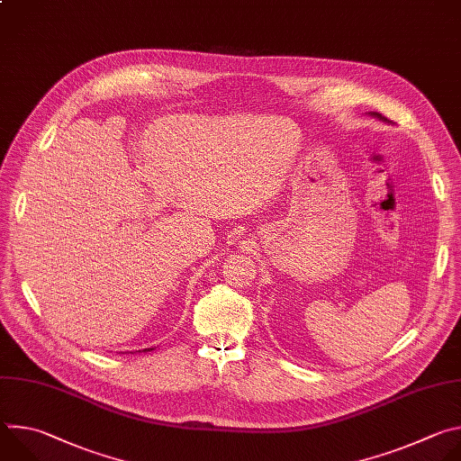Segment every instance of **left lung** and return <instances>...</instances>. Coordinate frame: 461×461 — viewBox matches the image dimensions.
<instances>
[{"mask_svg":"<svg viewBox=\"0 0 461 461\" xmlns=\"http://www.w3.org/2000/svg\"><path fill=\"white\" fill-rule=\"evenodd\" d=\"M372 114H374V116H377V118H379V120H384V122H386V118H384V116H381V114H379V113H372Z\"/></svg>","mask_w":461,"mask_h":461,"instance_id":"1","label":"left lung"}]
</instances>
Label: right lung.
Segmentation results:
<instances>
[{
  "mask_svg": "<svg viewBox=\"0 0 461 461\" xmlns=\"http://www.w3.org/2000/svg\"><path fill=\"white\" fill-rule=\"evenodd\" d=\"M148 350H153V348H144V352H148Z\"/></svg>",
  "mask_w": 461,
  "mask_h": 461,
  "instance_id": "1",
  "label": "right lung"
}]
</instances>
